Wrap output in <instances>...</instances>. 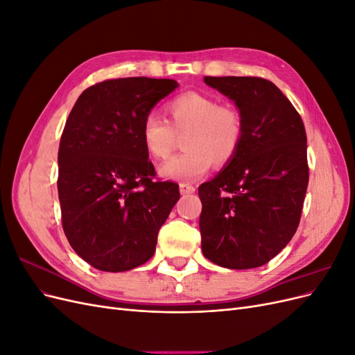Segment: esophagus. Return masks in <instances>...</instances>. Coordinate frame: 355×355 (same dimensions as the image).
Instances as JSON below:
<instances>
[{
    "label": "esophagus",
    "instance_id": "34e87169",
    "mask_svg": "<svg viewBox=\"0 0 355 355\" xmlns=\"http://www.w3.org/2000/svg\"><path fill=\"white\" fill-rule=\"evenodd\" d=\"M179 191L182 196H188V194H192V192H196V187H192L189 184H180Z\"/></svg>",
    "mask_w": 355,
    "mask_h": 355
}]
</instances>
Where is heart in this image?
<instances>
[{"instance_id": "1", "label": "heart", "mask_w": 355, "mask_h": 355, "mask_svg": "<svg viewBox=\"0 0 355 355\" xmlns=\"http://www.w3.org/2000/svg\"><path fill=\"white\" fill-rule=\"evenodd\" d=\"M167 121L148 114L141 125L146 153L155 159L167 158L184 136L185 151L161 164L164 179L192 182L207 173L211 163L227 166L239 154L244 137L241 112L231 105H220L213 96L187 92L166 105Z\"/></svg>"}]
</instances>
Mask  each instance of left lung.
<instances>
[{
	"label": "left lung",
	"instance_id": "8db88e82",
	"mask_svg": "<svg viewBox=\"0 0 355 355\" xmlns=\"http://www.w3.org/2000/svg\"><path fill=\"white\" fill-rule=\"evenodd\" d=\"M244 120L239 154L198 188L201 250L230 270L270 262L292 240L309 168L304 121L283 92L259 77H204Z\"/></svg>",
	"mask_w": 355,
	"mask_h": 355
}]
</instances>
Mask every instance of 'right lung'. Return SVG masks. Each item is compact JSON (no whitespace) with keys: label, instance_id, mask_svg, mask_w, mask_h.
<instances>
[{"label":"right lung","instance_id":"add662e5","mask_svg":"<svg viewBox=\"0 0 355 355\" xmlns=\"http://www.w3.org/2000/svg\"><path fill=\"white\" fill-rule=\"evenodd\" d=\"M166 78H116L85 89L60 137L58 191L62 227L96 270L121 272L154 256L179 187L155 182L141 125L178 87Z\"/></svg>","mask_w":355,"mask_h":355}]
</instances>
